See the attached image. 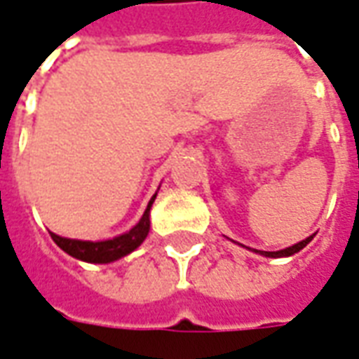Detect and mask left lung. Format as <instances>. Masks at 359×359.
<instances>
[{
  "label": "left lung",
  "mask_w": 359,
  "mask_h": 359,
  "mask_svg": "<svg viewBox=\"0 0 359 359\" xmlns=\"http://www.w3.org/2000/svg\"><path fill=\"white\" fill-rule=\"evenodd\" d=\"M313 240V236H309V238H306V240H302L299 243H296V245H292V248H286V249H280V251H259V249H255V253H261V255L265 257H290L294 255V253H297V251H302V249L306 248L309 241Z\"/></svg>",
  "instance_id": "1"
}]
</instances>
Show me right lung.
Instances as JSON below:
<instances>
[{
    "label": "right lung",
    "mask_w": 359,
    "mask_h": 359,
    "mask_svg": "<svg viewBox=\"0 0 359 359\" xmlns=\"http://www.w3.org/2000/svg\"><path fill=\"white\" fill-rule=\"evenodd\" d=\"M156 199V195H152V199L147 205L144 215L141 216V220L129 230V232L121 233L114 240L106 241H83V240H71V238H62L57 233H52V240L60 245V248L69 253L75 259H81L85 263H111L118 261L121 257L129 255L131 251L139 248L144 241V238L149 236L151 230V207Z\"/></svg>",
    "instance_id": "obj_1"
}]
</instances>
